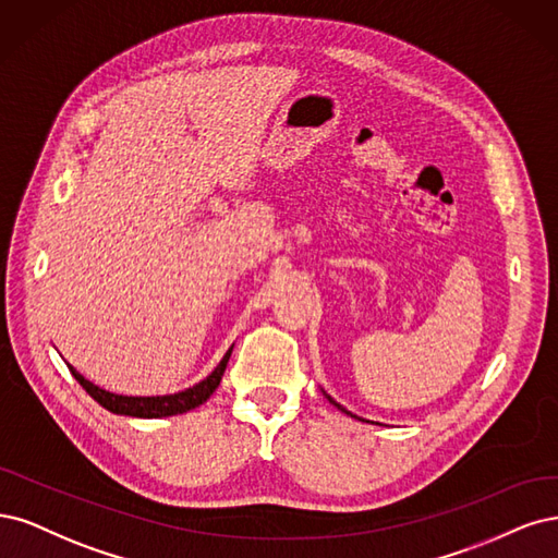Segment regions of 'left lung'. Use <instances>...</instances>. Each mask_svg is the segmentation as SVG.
Returning <instances> with one entry per match:
<instances>
[{"label":"left lung","mask_w":558,"mask_h":558,"mask_svg":"<svg viewBox=\"0 0 558 558\" xmlns=\"http://www.w3.org/2000/svg\"><path fill=\"white\" fill-rule=\"evenodd\" d=\"M336 405H338V403H336ZM338 408H340V405H338ZM340 410H343V408H340Z\"/></svg>","instance_id":"obj_1"}]
</instances>
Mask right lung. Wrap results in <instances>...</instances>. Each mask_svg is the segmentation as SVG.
Returning <instances> with one entry per match:
<instances>
[{
    "label": "right lung",
    "mask_w": 558,
    "mask_h": 558,
    "mask_svg": "<svg viewBox=\"0 0 558 558\" xmlns=\"http://www.w3.org/2000/svg\"><path fill=\"white\" fill-rule=\"evenodd\" d=\"M231 356V350L222 356V362L218 364V368H215L206 380H202L199 385H194L185 391H178V393H171V397H118V393H111L106 389H99L97 385H93L89 380H85V377L74 368L69 366L71 375L76 377V380L83 385V389L93 397L99 405H104L106 410L116 412V415H130V417H169V415H183V412L202 405L204 401L210 399V393L218 389L222 375H225V368H227V362Z\"/></svg>",
    "instance_id": "add662e5"
}]
</instances>
